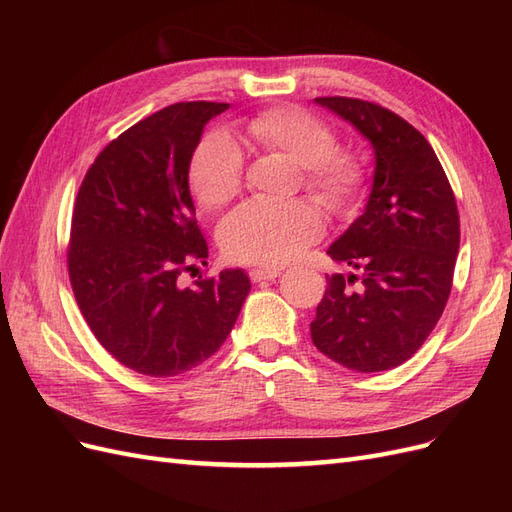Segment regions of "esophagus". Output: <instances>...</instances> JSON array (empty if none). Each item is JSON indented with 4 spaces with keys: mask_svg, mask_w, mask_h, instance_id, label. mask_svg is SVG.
<instances>
[{
    "mask_svg": "<svg viewBox=\"0 0 512 512\" xmlns=\"http://www.w3.org/2000/svg\"><path fill=\"white\" fill-rule=\"evenodd\" d=\"M280 269H252L250 271V280L252 282H265V280H275L280 277Z\"/></svg>",
    "mask_w": 512,
    "mask_h": 512,
    "instance_id": "obj_1",
    "label": "esophagus"
}]
</instances>
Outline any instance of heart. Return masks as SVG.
Returning a JSON list of instances; mask_svg holds the SVG:
<instances>
[{
    "label": "heart",
    "instance_id": "b5f03b06",
    "mask_svg": "<svg viewBox=\"0 0 512 512\" xmlns=\"http://www.w3.org/2000/svg\"><path fill=\"white\" fill-rule=\"evenodd\" d=\"M243 136L256 149L280 153L299 164L303 188L333 211L352 207L365 190V162L352 151L335 149L333 128L305 108H265L245 121ZM241 181L243 153L237 143L224 132L207 134L190 162V190L196 203L203 209H220L237 196ZM320 232V215L305 200H250L222 220L218 241L230 260L280 267L316 241Z\"/></svg>",
    "mask_w": 512,
    "mask_h": 512
}]
</instances>
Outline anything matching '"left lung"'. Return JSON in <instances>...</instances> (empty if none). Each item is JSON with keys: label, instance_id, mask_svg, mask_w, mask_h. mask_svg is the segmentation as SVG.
<instances>
[{"label": "left lung", "instance_id": "left-lung-1", "mask_svg": "<svg viewBox=\"0 0 512 512\" xmlns=\"http://www.w3.org/2000/svg\"><path fill=\"white\" fill-rule=\"evenodd\" d=\"M350 121L376 153L365 211L329 256L359 273L327 277L309 324L314 346L354 371L406 363L436 327L453 288L459 211L427 138L389 108L359 98H316Z\"/></svg>", "mask_w": 512, "mask_h": 512}]
</instances>
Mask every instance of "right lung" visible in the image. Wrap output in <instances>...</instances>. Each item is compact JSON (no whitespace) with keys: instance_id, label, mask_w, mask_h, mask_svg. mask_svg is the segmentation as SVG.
I'll list each match as a JSON object with an SVG mask.
<instances>
[{"instance_id":"obj_1","label":"right lung","mask_w":512,"mask_h":512,"mask_svg":"<svg viewBox=\"0 0 512 512\" xmlns=\"http://www.w3.org/2000/svg\"><path fill=\"white\" fill-rule=\"evenodd\" d=\"M226 102H177L134 123L89 166L72 211L68 273L91 333L153 378L179 376L226 342L250 292L241 269L179 277L207 258L188 173Z\"/></svg>"}]
</instances>
